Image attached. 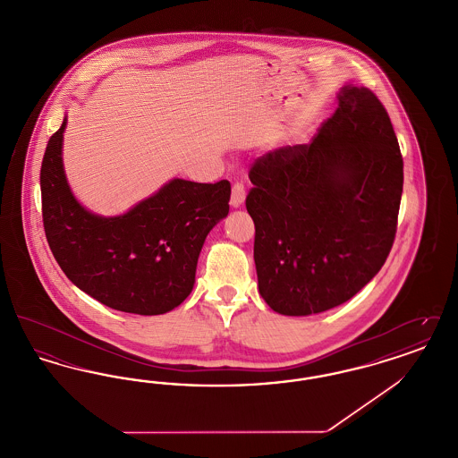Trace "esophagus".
Returning <instances> with one entry per match:
<instances>
[{"instance_id":"obj_1","label":"esophagus","mask_w":458,"mask_h":458,"mask_svg":"<svg viewBox=\"0 0 458 458\" xmlns=\"http://www.w3.org/2000/svg\"><path fill=\"white\" fill-rule=\"evenodd\" d=\"M243 200H245V187L240 182H235L233 187H232L230 204H232V208H239Z\"/></svg>"}]
</instances>
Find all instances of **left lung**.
Returning <instances> with one entry per match:
<instances>
[{"instance_id":"obj_1","label":"left lung","mask_w":458,"mask_h":458,"mask_svg":"<svg viewBox=\"0 0 458 458\" xmlns=\"http://www.w3.org/2000/svg\"><path fill=\"white\" fill-rule=\"evenodd\" d=\"M249 178L259 293L273 310L325 312L377 275L396 233L403 159L372 90L342 88L310 144L264 154Z\"/></svg>"}]
</instances>
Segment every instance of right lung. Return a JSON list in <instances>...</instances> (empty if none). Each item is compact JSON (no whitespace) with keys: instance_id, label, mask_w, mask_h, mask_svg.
I'll return each mask as SVG.
<instances>
[{"instance_id":"1","label":"right lung","mask_w":458,"mask_h":458,"mask_svg":"<svg viewBox=\"0 0 458 458\" xmlns=\"http://www.w3.org/2000/svg\"><path fill=\"white\" fill-rule=\"evenodd\" d=\"M66 118L51 135L41 166L43 223L66 278L111 309L165 314L194 288L200 249L228 215V180L174 178L122 216L89 213L66 183L62 142Z\"/></svg>"}]
</instances>
